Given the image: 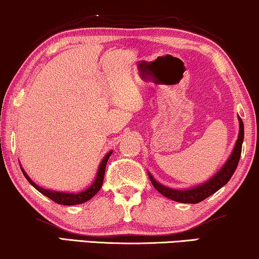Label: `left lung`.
<instances>
[{
    "instance_id": "1",
    "label": "left lung",
    "mask_w": 259,
    "mask_h": 259,
    "mask_svg": "<svg viewBox=\"0 0 259 259\" xmlns=\"http://www.w3.org/2000/svg\"><path fill=\"white\" fill-rule=\"evenodd\" d=\"M244 140V123L242 119L239 118V134L238 139L236 141L235 148H233L231 155L228 159V161L225 162L224 166L212 177L210 180H207L206 183L201 184V185L194 186L192 189L187 190H175L169 189L161 185L160 183H158L153 177L151 176V173H148L150 176L152 185L155 187V190L159 193H161L162 196L169 198V199L178 201V203H187V204H197L199 201H203L206 199L207 197H210L211 194L217 192L219 189H222L226 183L231 179L233 173H235L237 165L239 162L240 153H242V145Z\"/></svg>"
}]
</instances>
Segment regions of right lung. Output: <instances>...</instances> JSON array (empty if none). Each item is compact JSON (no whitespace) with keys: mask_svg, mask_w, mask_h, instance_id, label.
Segmentation results:
<instances>
[{"mask_svg":"<svg viewBox=\"0 0 259 259\" xmlns=\"http://www.w3.org/2000/svg\"><path fill=\"white\" fill-rule=\"evenodd\" d=\"M112 151L108 152L107 154L105 155V158L102 159L100 166H99L98 173H97V178L93 182V184L86 189L82 192L79 193H67V192H58V191H52V190H47L44 189V187H40L38 185H36L33 180L29 178V176L24 172V169L21 167L22 169V173L26 177V179L29 182L31 185H33L35 189H36L38 192H41L42 194H45L46 197H48L49 199H52L55 203L61 204V205H77V204H82L84 201L90 200L91 198H93L95 194H97L99 191H100L102 183H104V177H105V169H106V165H107L108 158L111 157Z\"/></svg>","mask_w":259,"mask_h":259,"instance_id":"obj_1","label":"right lung"}]
</instances>
